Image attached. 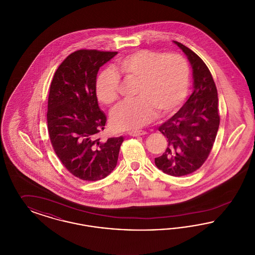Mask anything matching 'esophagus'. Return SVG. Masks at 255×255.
Listing matches in <instances>:
<instances>
[{"mask_svg": "<svg viewBox=\"0 0 255 255\" xmlns=\"http://www.w3.org/2000/svg\"><path fill=\"white\" fill-rule=\"evenodd\" d=\"M129 134L132 136H140V135H145L147 133L144 131H134V132H130Z\"/></svg>", "mask_w": 255, "mask_h": 255, "instance_id": "1", "label": "esophagus"}]
</instances>
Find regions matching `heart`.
<instances>
[{
    "label": "heart",
    "mask_w": 255,
    "mask_h": 255,
    "mask_svg": "<svg viewBox=\"0 0 255 255\" xmlns=\"http://www.w3.org/2000/svg\"><path fill=\"white\" fill-rule=\"evenodd\" d=\"M120 75L137 80L133 100L122 101L111 114L119 131L136 130L152 122L157 114L164 117L178 109L186 97L190 71L187 61L179 54L141 49L125 55L113 66L101 71L95 89L97 99L111 105L119 98Z\"/></svg>",
    "instance_id": "b5f03b06"
}]
</instances>
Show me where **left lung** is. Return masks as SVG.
I'll return each mask as SVG.
<instances>
[{"label":"left lung","mask_w":255,"mask_h":255,"mask_svg":"<svg viewBox=\"0 0 255 255\" xmlns=\"http://www.w3.org/2000/svg\"><path fill=\"white\" fill-rule=\"evenodd\" d=\"M187 56L193 73V92L158 131L167 137L168 147L155 164L174 177H182L199 169L208 157L218 132V93L212 75L194 51L173 41Z\"/></svg>","instance_id":"1"}]
</instances>
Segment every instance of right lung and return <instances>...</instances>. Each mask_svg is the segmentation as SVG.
Instances as JSON below:
<instances>
[{
	"label": "right lung",
	"instance_id": "1",
	"mask_svg": "<svg viewBox=\"0 0 255 255\" xmlns=\"http://www.w3.org/2000/svg\"><path fill=\"white\" fill-rule=\"evenodd\" d=\"M117 51L80 49L70 54L54 73L48 100V130L54 152L73 176L99 181L116 168L123 136L97 138L106 116L98 106L97 73Z\"/></svg>",
	"mask_w": 255,
	"mask_h": 255
}]
</instances>
